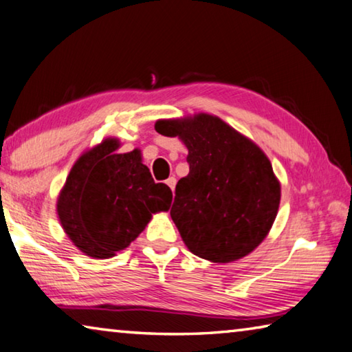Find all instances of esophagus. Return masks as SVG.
Listing matches in <instances>:
<instances>
[{
    "label": "esophagus",
    "mask_w": 352,
    "mask_h": 352,
    "mask_svg": "<svg viewBox=\"0 0 352 352\" xmlns=\"http://www.w3.org/2000/svg\"><path fill=\"white\" fill-rule=\"evenodd\" d=\"M165 184H166V186H168L171 190H175V186H176V177H175V176L168 177V179L165 181Z\"/></svg>",
    "instance_id": "esophagus-1"
}]
</instances>
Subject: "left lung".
<instances>
[{
    "label": "left lung",
    "instance_id": "obj_1",
    "mask_svg": "<svg viewBox=\"0 0 352 352\" xmlns=\"http://www.w3.org/2000/svg\"><path fill=\"white\" fill-rule=\"evenodd\" d=\"M156 131L188 150L190 173L179 179L171 219L190 252L213 263L250 254L272 227L281 188L254 142L218 117L159 120Z\"/></svg>",
    "mask_w": 352,
    "mask_h": 352
}]
</instances>
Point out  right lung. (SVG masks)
<instances>
[{"instance_id":"obj_1","label":"right lung","mask_w":352,"mask_h":352,"mask_svg":"<svg viewBox=\"0 0 352 352\" xmlns=\"http://www.w3.org/2000/svg\"><path fill=\"white\" fill-rule=\"evenodd\" d=\"M119 142L103 140L80 156L58 196L66 235L92 258H111L128 248L151 214L166 212L173 193L153 181L140 151L117 154Z\"/></svg>"}]
</instances>
